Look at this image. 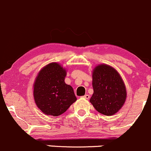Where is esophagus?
Returning <instances> with one entry per match:
<instances>
[{
    "instance_id": "34e87169",
    "label": "esophagus",
    "mask_w": 151,
    "mask_h": 151,
    "mask_svg": "<svg viewBox=\"0 0 151 151\" xmlns=\"http://www.w3.org/2000/svg\"><path fill=\"white\" fill-rule=\"evenodd\" d=\"M83 97H84L85 99H90V96L88 95V94H86V95H85Z\"/></svg>"
}]
</instances>
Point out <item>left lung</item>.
<instances>
[{
    "label": "left lung",
    "instance_id": "obj_1",
    "mask_svg": "<svg viewBox=\"0 0 151 151\" xmlns=\"http://www.w3.org/2000/svg\"><path fill=\"white\" fill-rule=\"evenodd\" d=\"M93 93L90 99L96 109L104 115H112L124 104L126 89L119 73L112 66L100 64L93 71Z\"/></svg>",
    "mask_w": 151,
    "mask_h": 151
}]
</instances>
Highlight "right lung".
I'll list each match as a JSON object with an SVG mask.
<instances>
[{
	"instance_id": "right-lung-1",
	"label": "right lung",
	"mask_w": 151,
	"mask_h": 151,
	"mask_svg": "<svg viewBox=\"0 0 151 151\" xmlns=\"http://www.w3.org/2000/svg\"><path fill=\"white\" fill-rule=\"evenodd\" d=\"M66 70L58 63L42 68L33 84V97L38 108L47 115L58 116L75 102L72 87L65 83Z\"/></svg>"
}]
</instances>
